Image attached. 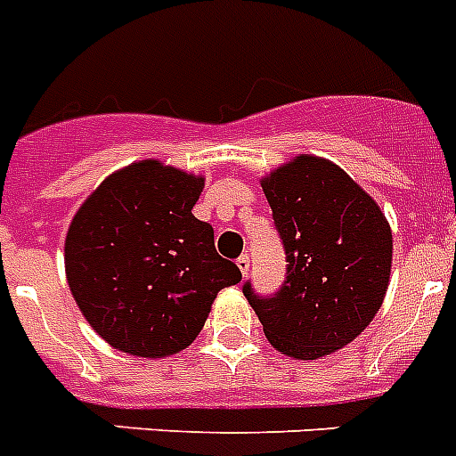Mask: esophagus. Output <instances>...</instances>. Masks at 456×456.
Listing matches in <instances>:
<instances>
[{
	"label": "esophagus",
	"instance_id": "34e87169",
	"mask_svg": "<svg viewBox=\"0 0 456 456\" xmlns=\"http://www.w3.org/2000/svg\"><path fill=\"white\" fill-rule=\"evenodd\" d=\"M237 267H240L242 276H247V272H248V256L247 254H242L240 258H237Z\"/></svg>",
	"mask_w": 456,
	"mask_h": 456
}]
</instances>
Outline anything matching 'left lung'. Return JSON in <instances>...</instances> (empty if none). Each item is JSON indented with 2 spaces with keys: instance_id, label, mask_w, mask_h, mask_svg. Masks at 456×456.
Listing matches in <instances>:
<instances>
[{
  "instance_id": "1",
  "label": "left lung",
  "mask_w": 456,
  "mask_h": 456,
  "mask_svg": "<svg viewBox=\"0 0 456 456\" xmlns=\"http://www.w3.org/2000/svg\"><path fill=\"white\" fill-rule=\"evenodd\" d=\"M286 251L274 295L242 293L276 350L316 360L367 328L390 281L392 232L379 205L334 163L297 157L263 182Z\"/></svg>"
}]
</instances>
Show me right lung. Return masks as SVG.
<instances>
[{
  "label": "right lung",
  "mask_w": 456,
  "mask_h": 456,
  "mask_svg": "<svg viewBox=\"0 0 456 456\" xmlns=\"http://www.w3.org/2000/svg\"><path fill=\"white\" fill-rule=\"evenodd\" d=\"M202 177L140 161L110 175L73 216L66 279L89 325L128 355L166 357L202 330L242 272L191 209Z\"/></svg>",
  "instance_id": "obj_1"
}]
</instances>
